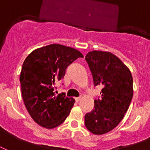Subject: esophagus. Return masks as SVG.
Segmentation results:
<instances>
[{
	"mask_svg": "<svg viewBox=\"0 0 150 150\" xmlns=\"http://www.w3.org/2000/svg\"><path fill=\"white\" fill-rule=\"evenodd\" d=\"M75 101H76V102L79 103L80 101V100H82V98H81V97H76V98H75Z\"/></svg>",
	"mask_w": 150,
	"mask_h": 150,
	"instance_id": "34e87169",
	"label": "esophagus"
}]
</instances>
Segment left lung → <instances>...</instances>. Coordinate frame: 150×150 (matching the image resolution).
Segmentation results:
<instances>
[{"mask_svg":"<svg viewBox=\"0 0 150 150\" xmlns=\"http://www.w3.org/2000/svg\"><path fill=\"white\" fill-rule=\"evenodd\" d=\"M86 61L93 84L102 86L101 98L94 100V108L85 116L87 129L94 135L113 130L123 119L133 96V79L129 68L112 53L89 52Z\"/></svg>","mask_w":150,"mask_h":150,"instance_id":"obj_1","label":"left lung"}]
</instances>
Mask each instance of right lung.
<instances>
[{
  "mask_svg": "<svg viewBox=\"0 0 150 150\" xmlns=\"http://www.w3.org/2000/svg\"><path fill=\"white\" fill-rule=\"evenodd\" d=\"M79 57H83L79 50L55 43L34 50L23 62L19 79L22 99L39 125L56 128L70 114L75 100L64 93L56 95L55 83L63 79L66 68Z\"/></svg>",
  "mask_w": 150,
  "mask_h": 150,
  "instance_id": "obj_1",
  "label": "right lung"
}]
</instances>
